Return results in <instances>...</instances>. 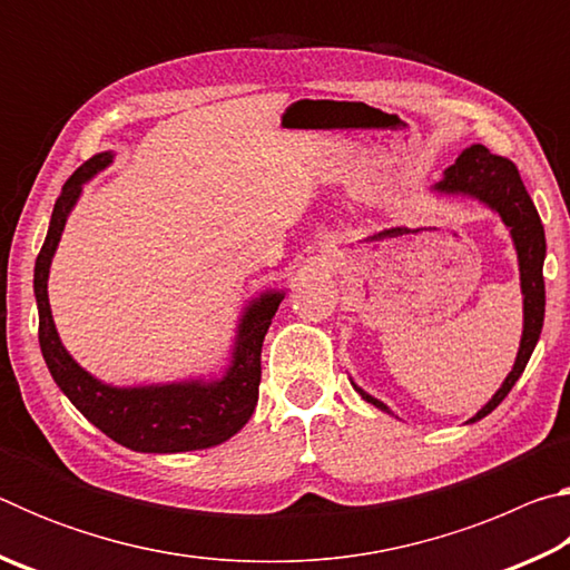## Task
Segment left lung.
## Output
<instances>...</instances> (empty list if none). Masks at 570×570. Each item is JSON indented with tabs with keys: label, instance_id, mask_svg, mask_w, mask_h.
I'll use <instances>...</instances> for the list:
<instances>
[{
	"label": "left lung",
	"instance_id": "left-lung-1",
	"mask_svg": "<svg viewBox=\"0 0 570 570\" xmlns=\"http://www.w3.org/2000/svg\"><path fill=\"white\" fill-rule=\"evenodd\" d=\"M438 193H448V196H468L485 204L490 210L503 218V224L510 228V238H513L515 254H518V268H520V292H523V336H520V350L515 356V364L500 390L493 394L485 407H482L475 417L468 422H478L485 414L493 412L500 402L508 397L513 390L520 374H523L525 364L533 354L540 330H543L546 316V284H543V262H546V234L540 216L530 200L528 190L520 180V173L513 160L503 156H493L485 146H470L458 156V160L445 170L440 183H435ZM354 384V382H352ZM354 390L362 394L374 407L382 412H390V407L372 394H366L362 387Z\"/></svg>",
	"mask_w": 570,
	"mask_h": 570
}]
</instances>
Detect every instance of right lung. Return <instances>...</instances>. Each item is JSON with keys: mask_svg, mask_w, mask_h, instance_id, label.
Returning <instances> with one entry per match:
<instances>
[{"mask_svg": "<svg viewBox=\"0 0 570 570\" xmlns=\"http://www.w3.org/2000/svg\"><path fill=\"white\" fill-rule=\"evenodd\" d=\"M112 163V153H98L82 163L55 200L50 230L35 264V298L40 312L42 356L67 400L110 440L135 452H188L220 445L244 428L258 402L262 346L284 292H264L254 298L238 322L230 364L220 380H188L146 387H112L77 364L55 330L47 278L60 244L67 216L82 186Z\"/></svg>", "mask_w": 570, "mask_h": 570, "instance_id": "1", "label": "right lung"}]
</instances>
